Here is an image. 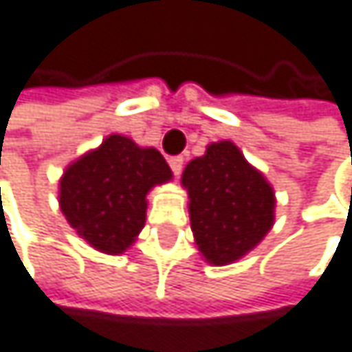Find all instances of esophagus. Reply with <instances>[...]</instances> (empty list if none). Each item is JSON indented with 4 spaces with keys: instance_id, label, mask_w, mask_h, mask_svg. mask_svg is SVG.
Masks as SVG:
<instances>
[{
    "instance_id": "1",
    "label": "esophagus",
    "mask_w": 352,
    "mask_h": 352,
    "mask_svg": "<svg viewBox=\"0 0 352 352\" xmlns=\"http://www.w3.org/2000/svg\"><path fill=\"white\" fill-rule=\"evenodd\" d=\"M168 164H170V170L177 175H182V168H184V158L182 156H173V158H168Z\"/></svg>"
}]
</instances>
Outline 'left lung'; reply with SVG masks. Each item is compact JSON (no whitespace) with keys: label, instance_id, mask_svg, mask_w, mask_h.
<instances>
[{"label":"left lung","instance_id":"8db88e82","mask_svg":"<svg viewBox=\"0 0 352 352\" xmlns=\"http://www.w3.org/2000/svg\"><path fill=\"white\" fill-rule=\"evenodd\" d=\"M182 186L194 243L211 266L239 262L274 226V188L232 141L209 143L186 164Z\"/></svg>","mask_w":352,"mask_h":352}]
</instances>
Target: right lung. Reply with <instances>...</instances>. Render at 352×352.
<instances>
[{
  "label": "right lung",
  "mask_w": 352,
  "mask_h": 352,
  "mask_svg": "<svg viewBox=\"0 0 352 352\" xmlns=\"http://www.w3.org/2000/svg\"><path fill=\"white\" fill-rule=\"evenodd\" d=\"M170 179L173 170L156 147H141L124 135H107L99 147L65 166L58 207L92 249L122 255L145 226L147 194Z\"/></svg>",
  "instance_id": "obj_1"
}]
</instances>
